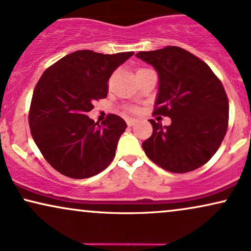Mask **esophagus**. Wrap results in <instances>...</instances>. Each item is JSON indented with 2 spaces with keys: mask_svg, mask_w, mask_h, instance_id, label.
Returning a JSON list of instances; mask_svg holds the SVG:
<instances>
[{
  "mask_svg": "<svg viewBox=\"0 0 251 251\" xmlns=\"http://www.w3.org/2000/svg\"><path fill=\"white\" fill-rule=\"evenodd\" d=\"M126 125H128L129 126H135L136 123H137V120H135V119H126Z\"/></svg>",
  "mask_w": 251,
  "mask_h": 251,
  "instance_id": "1",
  "label": "esophagus"
}]
</instances>
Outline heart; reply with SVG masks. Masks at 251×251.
<instances>
[{"mask_svg":"<svg viewBox=\"0 0 251 251\" xmlns=\"http://www.w3.org/2000/svg\"><path fill=\"white\" fill-rule=\"evenodd\" d=\"M145 70H149V69H144V68H141V69H137V71H136V75L142 73V71H145ZM128 110H130V112H133V110H136V107L133 106H130L128 107Z\"/></svg>","mask_w":251,"mask_h":251,"instance_id":"obj_1","label":"heart"}]
</instances>
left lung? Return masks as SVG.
<instances>
[{"label":"left lung","mask_w":251,"mask_h":251,"mask_svg":"<svg viewBox=\"0 0 251 251\" xmlns=\"http://www.w3.org/2000/svg\"><path fill=\"white\" fill-rule=\"evenodd\" d=\"M136 56L157 70L155 115L171 118L143 142L145 154L172 173H187L206 164L225 137L229 105L223 84L211 68L183 48L139 51Z\"/></svg>","instance_id":"1"}]
</instances>
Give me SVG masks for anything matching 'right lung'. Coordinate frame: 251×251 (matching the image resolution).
<instances>
[{
    "mask_svg": "<svg viewBox=\"0 0 251 251\" xmlns=\"http://www.w3.org/2000/svg\"><path fill=\"white\" fill-rule=\"evenodd\" d=\"M132 55L77 50L42 74L33 91L28 125L38 149L58 173L87 178L113 161L126 123L109 114L99 126L86 114L94 100L107 97L113 71Z\"/></svg>",
    "mask_w": 251,
    "mask_h": 251,
    "instance_id": "add662e5",
    "label": "right lung"
}]
</instances>
